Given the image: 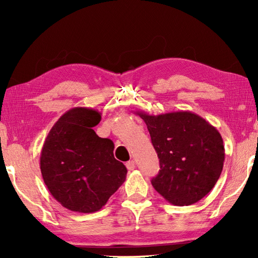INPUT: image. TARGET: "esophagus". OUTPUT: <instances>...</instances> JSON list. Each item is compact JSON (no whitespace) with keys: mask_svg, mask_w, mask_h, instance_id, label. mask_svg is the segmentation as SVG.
I'll return each instance as SVG.
<instances>
[{"mask_svg":"<svg viewBox=\"0 0 258 258\" xmlns=\"http://www.w3.org/2000/svg\"><path fill=\"white\" fill-rule=\"evenodd\" d=\"M126 168L128 169V171H133V169L135 168V163L133 160H130L126 163Z\"/></svg>","mask_w":258,"mask_h":258,"instance_id":"1","label":"esophagus"}]
</instances>
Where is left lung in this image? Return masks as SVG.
Returning <instances> with one entry per match:
<instances>
[{
	"label": "left lung",
	"instance_id": "8db88e82",
	"mask_svg": "<svg viewBox=\"0 0 258 258\" xmlns=\"http://www.w3.org/2000/svg\"><path fill=\"white\" fill-rule=\"evenodd\" d=\"M149 131L160 169L151 184L168 203L187 206L211 191L223 169L224 146L218 131L191 111L152 116L137 111Z\"/></svg>",
	"mask_w": 258,
	"mask_h": 258
}]
</instances>
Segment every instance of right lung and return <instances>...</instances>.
<instances>
[{
  "mask_svg": "<svg viewBox=\"0 0 258 258\" xmlns=\"http://www.w3.org/2000/svg\"><path fill=\"white\" fill-rule=\"evenodd\" d=\"M101 113L76 107L52 126L41 152V172L53 198L69 211L94 213L123 184L127 169L113 157V142L99 138Z\"/></svg>",
  "mask_w": 258,
  "mask_h": 258,
  "instance_id": "obj_1",
  "label": "right lung"
}]
</instances>
